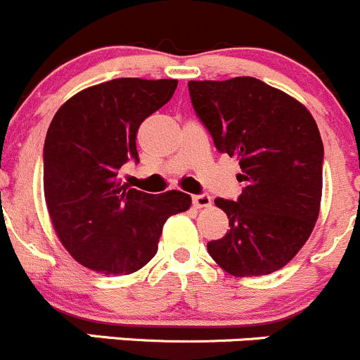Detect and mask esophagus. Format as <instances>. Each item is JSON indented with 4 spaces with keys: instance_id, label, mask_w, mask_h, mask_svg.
<instances>
[{
    "instance_id": "obj_1",
    "label": "esophagus",
    "mask_w": 360,
    "mask_h": 360,
    "mask_svg": "<svg viewBox=\"0 0 360 360\" xmlns=\"http://www.w3.org/2000/svg\"><path fill=\"white\" fill-rule=\"evenodd\" d=\"M192 202L198 208H208V206H212V198L208 194H195L192 195Z\"/></svg>"
}]
</instances>
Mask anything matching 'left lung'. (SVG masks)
<instances>
[{
    "label": "left lung",
    "mask_w": 360,
    "mask_h": 360,
    "mask_svg": "<svg viewBox=\"0 0 360 360\" xmlns=\"http://www.w3.org/2000/svg\"><path fill=\"white\" fill-rule=\"evenodd\" d=\"M188 94L217 150L240 161L236 179L245 184L236 201L215 199L231 229L210 241L208 254L240 278L278 271L319 219L323 145L315 119L254 77L191 80Z\"/></svg>",
    "instance_id": "obj_1"
}]
</instances>
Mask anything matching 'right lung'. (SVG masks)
Returning a JSON list of instances; mask_svg holds the SVG:
<instances>
[{"label": "right lung", "instance_id": "obj_1", "mask_svg": "<svg viewBox=\"0 0 360 360\" xmlns=\"http://www.w3.org/2000/svg\"><path fill=\"white\" fill-rule=\"evenodd\" d=\"M179 80L115 78L68 99L49 126L44 191L56 234L71 257L103 275H131L158 252L162 226L191 195L127 188L117 173L138 162L136 133L172 99Z\"/></svg>", "mask_w": 360, "mask_h": 360}]
</instances>
